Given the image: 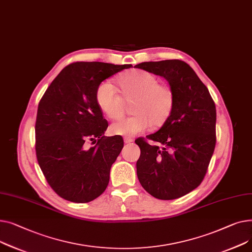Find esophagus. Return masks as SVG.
I'll return each mask as SVG.
<instances>
[{"label": "esophagus", "mask_w": 252, "mask_h": 252, "mask_svg": "<svg viewBox=\"0 0 252 252\" xmlns=\"http://www.w3.org/2000/svg\"><path fill=\"white\" fill-rule=\"evenodd\" d=\"M124 142H125V143H131V142H133V139H132L131 137L125 136V137H124Z\"/></svg>", "instance_id": "1"}]
</instances>
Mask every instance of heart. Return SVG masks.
I'll return each instance as SVG.
<instances>
[{
  "instance_id": "heart-1",
  "label": "heart",
  "mask_w": 252,
  "mask_h": 252,
  "mask_svg": "<svg viewBox=\"0 0 252 252\" xmlns=\"http://www.w3.org/2000/svg\"><path fill=\"white\" fill-rule=\"evenodd\" d=\"M118 85L122 94H118L110 81L101 82L95 94L100 111L112 120L120 119L124 114V100L132 102V117L112 124L114 134L134 136L153 127L164 125L174 108V93L171 87L158 83L152 73L133 70L121 76Z\"/></svg>"
}]
</instances>
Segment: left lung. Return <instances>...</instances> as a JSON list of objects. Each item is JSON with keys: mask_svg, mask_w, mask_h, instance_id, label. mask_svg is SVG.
I'll return each mask as SVG.
<instances>
[{"mask_svg": "<svg viewBox=\"0 0 252 252\" xmlns=\"http://www.w3.org/2000/svg\"><path fill=\"white\" fill-rule=\"evenodd\" d=\"M164 77L174 93V108L136 162L141 186L151 195L171 200L186 195L203 180L216 146L217 112L210 92L194 70L180 60L143 62L134 66Z\"/></svg>", "mask_w": 252, "mask_h": 252, "instance_id": "8db88e82", "label": "left lung"}]
</instances>
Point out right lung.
Returning a JSON list of instances; mask_svg holds the SVG:
<instances>
[{"mask_svg": "<svg viewBox=\"0 0 252 252\" xmlns=\"http://www.w3.org/2000/svg\"><path fill=\"white\" fill-rule=\"evenodd\" d=\"M132 67L102 62H77L65 67L41 97L35 123L38 165L62 198L90 202L106 190L112 165L124 141L106 137L108 122L96 103L98 85ZM93 142L95 145L88 147Z\"/></svg>", "mask_w": 252, "mask_h": 252, "instance_id": "obj_1", "label": "right lung"}]
</instances>
